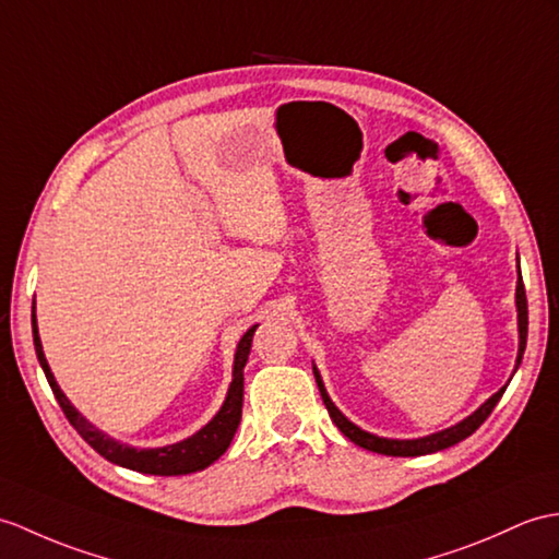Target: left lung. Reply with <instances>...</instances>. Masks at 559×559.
Masks as SVG:
<instances>
[{
    "mask_svg": "<svg viewBox=\"0 0 559 559\" xmlns=\"http://www.w3.org/2000/svg\"><path fill=\"white\" fill-rule=\"evenodd\" d=\"M516 329H519V353H516V365H514V371L519 369V365H522V357H524V349H526V333H528V307H526V290H524V281H522V274H519V281H516ZM311 371H314V379H317V385H319V393H321V400L323 405H326L329 414L333 424L341 428V433L345 438L353 440L355 445L365 448V450H371V452H379V455H391V457H419V455H431V452H438V450H445L450 445L460 443V440H464L466 436H472L478 426H481L488 414L492 412V407L498 405L504 388L510 385V381L504 383L500 391L496 395H490L481 407H478L476 412H472L469 417L462 419L460 424L450 426V428H443V431L438 433H431V436H424V438H412V440H397V438H383V436H373L369 431H365V428H359L357 424L349 421L345 414L333 405V400L329 397L326 393V385H323L321 381V373L319 369L311 365ZM512 371V376H514Z\"/></svg>",
    "mask_w": 559,
    "mask_h": 559,
    "instance_id": "left-lung-1",
    "label": "left lung"
}]
</instances>
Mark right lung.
Returning <instances> with one entry per match:
<instances>
[{"label":"right lung","mask_w":559,"mask_h":559,"mask_svg":"<svg viewBox=\"0 0 559 559\" xmlns=\"http://www.w3.org/2000/svg\"><path fill=\"white\" fill-rule=\"evenodd\" d=\"M259 323H254L248 333L242 335L238 347H236V359H233V381L228 385V393L224 405L214 414V419L210 424H204L198 433H192L186 440H178L174 445H164V448H133L126 445L121 440L111 438L109 433H104L102 428L95 424H90L81 412H78L71 400L63 395L59 388L55 373H51L47 357L43 353V341L40 333H37V317H35V302H33V343H35V353L37 361L47 376V383L55 393L59 407L67 414V419L75 428L78 433L83 436L85 443L97 450L104 460H109L119 466H126V469L142 472V474H154V476H180V474H192L206 469V466L214 464L224 452L228 450L233 436L238 431V424L242 417V369L248 365L250 357V347H252V335L257 331Z\"/></svg>","instance_id":"add662e5"}]
</instances>
